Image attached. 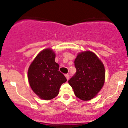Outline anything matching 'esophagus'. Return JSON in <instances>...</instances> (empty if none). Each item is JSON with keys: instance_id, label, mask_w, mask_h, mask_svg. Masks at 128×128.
Masks as SVG:
<instances>
[{"instance_id": "34e87169", "label": "esophagus", "mask_w": 128, "mask_h": 128, "mask_svg": "<svg viewBox=\"0 0 128 128\" xmlns=\"http://www.w3.org/2000/svg\"><path fill=\"white\" fill-rule=\"evenodd\" d=\"M65 77H66V80H68V79H69V78H70V76L68 75V74H65Z\"/></svg>"}]
</instances>
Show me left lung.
<instances>
[{
  "instance_id": "8db88e82",
  "label": "left lung",
  "mask_w": 128,
  "mask_h": 128,
  "mask_svg": "<svg viewBox=\"0 0 128 128\" xmlns=\"http://www.w3.org/2000/svg\"><path fill=\"white\" fill-rule=\"evenodd\" d=\"M74 65L76 72L68 83L76 96L83 100L93 99L104 83V65L94 53L85 51L78 54Z\"/></svg>"
}]
</instances>
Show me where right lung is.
I'll return each instance as SVG.
<instances>
[{
	"instance_id": "obj_1",
	"label": "right lung",
	"mask_w": 128,
	"mask_h": 128,
	"mask_svg": "<svg viewBox=\"0 0 128 128\" xmlns=\"http://www.w3.org/2000/svg\"><path fill=\"white\" fill-rule=\"evenodd\" d=\"M55 54L50 48L41 51L28 70V80L33 92L39 98L50 100L58 95L60 88L66 81L55 62Z\"/></svg>"
}]
</instances>
